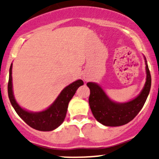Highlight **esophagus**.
<instances>
[{
    "mask_svg": "<svg viewBox=\"0 0 159 159\" xmlns=\"http://www.w3.org/2000/svg\"><path fill=\"white\" fill-rule=\"evenodd\" d=\"M84 80H85V81H86V80H87V79H85V78H84Z\"/></svg>",
    "mask_w": 159,
    "mask_h": 159,
    "instance_id": "esophagus-1",
    "label": "esophagus"
}]
</instances>
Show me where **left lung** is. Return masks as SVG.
<instances>
[{"label":"left lung","mask_w":159,"mask_h":159,"mask_svg":"<svg viewBox=\"0 0 159 159\" xmlns=\"http://www.w3.org/2000/svg\"><path fill=\"white\" fill-rule=\"evenodd\" d=\"M144 58L146 81L139 95L129 102L123 103L114 102L98 84L95 82L87 83V86L90 89V108L95 119L101 124L110 127L124 125L131 121L144 106L152 84L150 71L145 56Z\"/></svg>","instance_id":"obj_1"}]
</instances>
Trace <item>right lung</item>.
<instances>
[{
	"instance_id": "1",
	"label": "right lung",
	"mask_w": 159,
	"mask_h": 159,
	"mask_svg": "<svg viewBox=\"0 0 159 159\" xmlns=\"http://www.w3.org/2000/svg\"><path fill=\"white\" fill-rule=\"evenodd\" d=\"M84 82L79 79L74 81L61 91L54 102L41 111H29L21 108L14 98L12 84V64L9 70V81L7 85L8 97L13 108L17 115L30 127L41 131H50L56 129L65 121L68 103L75 95L77 89L83 85Z\"/></svg>"
}]
</instances>
